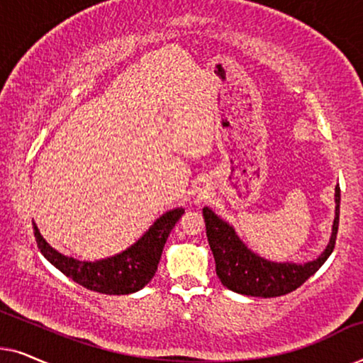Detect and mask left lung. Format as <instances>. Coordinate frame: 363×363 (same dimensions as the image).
I'll return each mask as SVG.
<instances>
[{
  "mask_svg": "<svg viewBox=\"0 0 363 363\" xmlns=\"http://www.w3.org/2000/svg\"><path fill=\"white\" fill-rule=\"evenodd\" d=\"M340 215V188L335 186V218L330 241L314 261L274 262L256 255L247 247L230 223L221 220L211 208H203L206 236L215 256L216 274L221 284L238 294L255 297H277L289 294L314 276L332 255L335 246Z\"/></svg>",
  "mask_w": 363,
  "mask_h": 363,
  "instance_id": "1",
  "label": "left lung"
}]
</instances>
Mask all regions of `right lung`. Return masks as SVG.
Segmentation results:
<instances>
[{
	"mask_svg": "<svg viewBox=\"0 0 363 363\" xmlns=\"http://www.w3.org/2000/svg\"><path fill=\"white\" fill-rule=\"evenodd\" d=\"M183 213L185 210L182 206L163 213L148 228L145 235L133 242L130 247L116 256L97 261H81L72 256L62 255L44 240L36 223H33V228L34 238H36L38 247L41 250L43 256L62 274L71 277L74 282L84 286L86 289L108 296H123L140 291L152 281L158 262H160L167 238Z\"/></svg>",
	"mask_w": 363,
	"mask_h": 363,
	"instance_id": "obj_1",
	"label": "right lung"
}]
</instances>
